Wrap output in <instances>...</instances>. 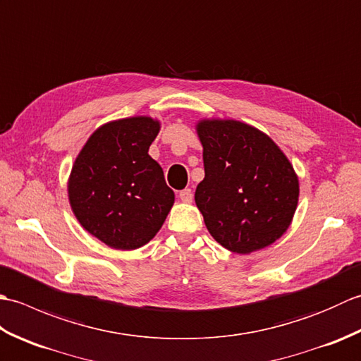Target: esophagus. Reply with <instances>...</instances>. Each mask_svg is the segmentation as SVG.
Masks as SVG:
<instances>
[{"label":"esophagus","instance_id":"esophagus-1","mask_svg":"<svg viewBox=\"0 0 361 361\" xmlns=\"http://www.w3.org/2000/svg\"><path fill=\"white\" fill-rule=\"evenodd\" d=\"M180 200L183 202V203H190L192 202V198H194V194H192V190L190 189H183V190H180Z\"/></svg>","mask_w":361,"mask_h":361}]
</instances>
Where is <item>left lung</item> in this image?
<instances>
[{
    "label": "left lung",
    "mask_w": 361,
    "mask_h": 361,
    "mask_svg": "<svg viewBox=\"0 0 361 361\" xmlns=\"http://www.w3.org/2000/svg\"><path fill=\"white\" fill-rule=\"evenodd\" d=\"M204 178L195 203L221 247L250 255L276 242L293 220L299 181L270 136L234 119H202Z\"/></svg>",
    "instance_id": "8db88e82"
}]
</instances>
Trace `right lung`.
Wrapping results in <instances>:
<instances>
[{
	"instance_id": "obj_1",
	"label": "right lung",
	"mask_w": 361,
	"mask_h": 361,
	"mask_svg": "<svg viewBox=\"0 0 361 361\" xmlns=\"http://www.w3.org/2000/svg\"><path fill=\"white\" fill-rule=\"evenodd\" d=\"M159 121L106 122L75 158L68 198L79 224L110 248L130 251L157 235L175 202L163 169L149 155Z\"/></svg>"
}]
</instances>
